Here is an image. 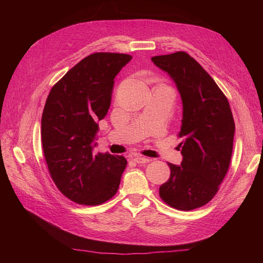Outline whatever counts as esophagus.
Listing matches in <instances>:
<instances>
[{"mask_svg": "<svg viewBox=\"0 0 263 263\" xmlns=\"http://www.w3.org/2000/svg\"><path fill=\"white\" fill-rule=\"evenodd\" d=\"M133 160H134L135 162H137V163H147V162L150 161L148 158L142 157V156H134V157H133Z\"/></svg>", "mask_w": 263, "mask_h": 263, "instance_id": "esophagus-1", "label": "esophagus"}]
</instances>
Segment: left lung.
<instances>
[{"label": "left lung", "mask_w": 263, "mask_h": 263, "mask_svg": "<svg viewBox=\"0 0 263 263\" xmlns=\"http://www.w3.org/2000/svg\"><path fill=\"white\" fill-rule=\"evenodd\" d=\"M151 61L176 83L183 108L182 162H168L171 174L159 187V195L177 210L201 208L217 193L232 159V109L212 77L186 52L156 55Z\"/></svg>", "instance_id": "1"}]
</instances>
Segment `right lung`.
<instances>
[{
  "mask_svg": "<svg viewBox=\"0 0 263 263\" xmlns=\"http://www.w3.org/2000/svg\"><path fill=\"white\" fill-rule=\"evenodd\" d=\"M132 60L125 53L87 55L55 83L42 116V141L49 173L60 192L78 204L112 198L127 165L123 156L94 155L99 122L108 112L114 79Z\"/></svg>",
  "mask_w": 263,
  "mask_h": 263,
  "instance_id": "right-lung-1",
  "label": "right lung"
}]
</instances>
